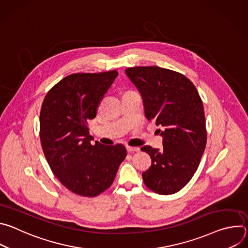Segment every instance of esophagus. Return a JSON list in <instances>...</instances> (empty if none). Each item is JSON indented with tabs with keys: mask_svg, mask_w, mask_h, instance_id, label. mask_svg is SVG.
<instances>
[{
	"mask_svg": "<svg viewBox=\"0 0 248 248\" xmlns=\"http://www.w3.org/2000/svg\"><path fill=\"white\" fill-rule=\"evenodd\" d=\"M126 150H127V152H137V151L140 150V148L139 147H132V146L126 145Z\"/></svg>",
	"mask_w": 248,
	"mask_h": 248,
	"instance_id": "esophagus-1",
	"label": "esophagus"
}]
</instances>
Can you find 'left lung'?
Listing matches in <instances>:
<instances>
[{
    "label": "left lung",
    "mask_w": 248,
    "mask_h": 248,
    "mask_svg": "<svg viewBox=\"0 0 248 248\" xmlns=\"http://www.w3.org/2000/svg\"><path fill=\"white\" fill-rule=\"evenodd\" d=\"M125 74L142 97L144 113L163 137V150L143 146L151 167L142 173L146 186L169 195L193 176L204 153L207 133L202 100L185 76L159 66L128 67Z\"/></svg>",
    "instance_id": "left-lung-1"
}]
</instances>
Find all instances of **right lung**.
Instances as JSON below:
<instances>
[{
	"label": "right lung",
	"instance_id": "obj_1",
	"mask_svg": "<svg viewBox=\"0 0 248 248\" xmlns=\"http://www.w3.org/2000/svg\"><path fill=\"white\" fill-rule=\"evenodd\" d=\"M118 72L75 74L46 95L40 112V139L47 162L58 180L76 194L93 197L109 188L126 157L123 144H91L88 120Z\"/></svg>",
	"mask_w": 248,
	"mask_h": 248
}]
</instances>
